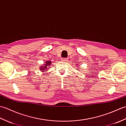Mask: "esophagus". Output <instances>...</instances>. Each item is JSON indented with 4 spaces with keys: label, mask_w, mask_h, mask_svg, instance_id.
Instances as JSON below:
<instances>
[{
    "label": "esophagus",
    "mask_w": 126,
    "mask_h": 126,
    "mask_svg": "<svg viewBox=\"0 0 126 126\" xmlns=\"http://www.w3.org/2000/svg\"><path fill=\"white\" fill-rule=\"evenodd\" d=\"M61 61H63V62H66V61H67V59L65 58H61Z\"/></svg>",
    "instance_id": "34e87169"
}]
</instances>
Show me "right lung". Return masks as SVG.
Wrapping results in <instances>:
<instances>
[{
  "label": "right lung",
  "mask_w": 126,
  "mask_h": 126,
  "mask_svg": "<svg viewBox=\"0 0 126 126\" xmlns=\"http://www.w3.org/2000/svg\"><path fill=\"white\" fill-rule=\"evenodd\" d=\"M51 62H50V61H47V62L45 63V65L43 66V67H40L41 68V70L43 71V72H45V71H43L44 70H46V69H47V67H47L48 66V65H51Z\"/></svg>",
  "instance_id": "obj_1"
}]
</instances>
